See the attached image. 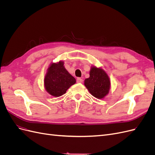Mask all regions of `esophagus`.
Listing matches in <instances>:
<instances>
[{"label": "esophagus", "mask_w": 155, "mask_h": 155, "mask_svg": "<svg viewBox=\"0 0 155 155\" xmlns=\"http://www.w3.org/2000/svg\"><path fill=\"white\" fill-rule=\"evenodd\" d=\"M76 81H77V83H81L82 82V79L80 78H78Z\"/></svg>", "instance_id": "1"}]
</instances>
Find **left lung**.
Here are the masks:
<instances>
[{
  "instance_id": "1",
  "label": "left lung",
  "mask_w": 155,
  "mask_h": 155,
  "mask_svg": "<svg viewBox=\"0 0 155 155\" xmlns=\"http://www.w3.org/2000/svg\"><path fill=\"white\" fill-rule=\"evenodd\" d=\"M85 85L93 96L102 99L109 92L110 81L104 70L92 67L90 70V77L85 79Z\"/></svg>"
}]
</instances>
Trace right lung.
<instances>
[{
	"mask_svg": "<svg viewBox=\"0 0 155 155\" xmlns=\"http://www.w3.org/2000/svg\"><path fill=\"white\" fill-rule=\"evenodd\" d=\"M76 81L64 67V63H51L45 78V87L50 95L59 97L67 92Z\"/></svg>",
	"mask_w": 155,
	"mask_h": 155,
	"instance_id": "right-lung-1",
	"label": "right lung"
}]
</instances>
